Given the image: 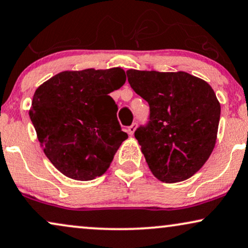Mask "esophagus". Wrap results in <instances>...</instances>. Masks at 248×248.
<instances>
[{
	"label": "esophagus",
	"instance_id": "34e87169",
	"mask_svg": "<svg viewBox=\"0 0 248 248\" xmlns=\"http://www.w3.org/2000/svg\"><path fill=\"white\" fill-rule=\"evenodd\" d=\"M135 130H136V124H133L131 126L128 127V134L129 135H134Z\"/></svg>",
	"mask_w": 248,
	"mask_h": 248
}]
</instances>
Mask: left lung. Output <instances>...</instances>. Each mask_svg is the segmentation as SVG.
<instances>
[{"label":"left lung","mask_w":248,"mask_h":248,"mask_svg":"<svg viewBox=\"0 0 248 248\" xmlns=\"http://www.w3.org/2000/svg\"><path fill=\"white\" fill-rule=\"evenodd\" d=\"M136 94L150 105L135 131L152 173L163 183L194 176L212 153L221 107L212 87L187 72L127 71Z\"/></svg>","instance_id":"left-lung-1"}]
</instances>
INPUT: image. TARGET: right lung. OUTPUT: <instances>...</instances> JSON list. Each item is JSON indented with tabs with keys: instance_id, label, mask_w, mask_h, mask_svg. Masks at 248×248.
<instances>
[{
	"instance_id": "obj_1",
	"label": "right lung",
	"mask_w": 248,
	"mask_h": 248,
	"mask_svg": "<svg viewBox=\"0 0 248 248\" xmlns=\"http://www.w3.org/2000/svg\"><path fill=\"white\" fill-rule=\"evenodd\" d=\"M126 82L121 68L63 71L36 90L29 117L44 153L71 179L93 180L108 169L128 135L110 95Z\"/></svg>"
}]
</instances>
